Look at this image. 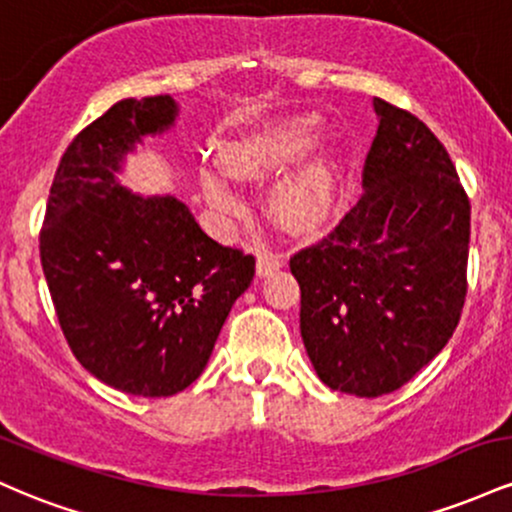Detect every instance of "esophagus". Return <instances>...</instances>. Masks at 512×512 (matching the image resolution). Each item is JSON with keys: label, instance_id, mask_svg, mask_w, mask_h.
<instances>
[{"label": "esophagus", "instance_id": "obj_1", "mask_svg": "<svg viewBox=\"0 0 512 512\" xmlns=\"http://www.w3.org/2000/svg\"><path fill=\"white\" fill-rule=\"evenodd\" d=\"M284 267V257L274 250H260L257 252V276H267Z\"/></svg>", "mask_w": 512, "mask_h": 512}]
</instances>
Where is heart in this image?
Returning <instances> with one entry per match:
<instances>
[{
	"instance_id": "1",
	"label": "heart",
	"mask_w": 512,
	"mask_h": 512,
	"mask_svg": "<svg viewBox=\"0 0 512 512\" xmlns=\"http://www.w3.org/2000/svg\"><path fill=\"white\" fill-rule=\"evenodd\" d=\"M322 132V120L317 115L293 117L279 125L264 127L223 149V166L228 175L238 180H262L264 175L276 173L289 163L298 161L317 144ZM339 163L332 156L315 158L296 175L281 182L274 192V211L286 226L313 228L327 216L337 192ZM202 192L207 202L221 214H236L240 209L238 197L219 175L204 170Z\"/></svg>"
}]
</instances>
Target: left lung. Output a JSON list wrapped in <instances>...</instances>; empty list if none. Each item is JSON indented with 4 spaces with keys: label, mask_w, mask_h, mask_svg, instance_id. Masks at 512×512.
<instances>
[{
    "label": "left lung",
    "mask_w": 512,
    "mask_h": 512,
    "mask_svg": "<svg viewBox=\"0 0 512 512\" xmlns=\"http://www.w3.org/2000/svg\"><path fill=\"white\" fill-rule=\"evenodd\" d=\"M373 108L361 199L289 262L317 378L356 397L390 395L431 363L467 296L469 199L448 151L416 115Z\"/></svg>",
    "instance_id": "left-lung-1"
}]
</instances>
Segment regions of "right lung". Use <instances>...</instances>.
Masks as SVG:
<instances>
[{
	"label": "right lung",
	"instance_id": "right-lung-1",
	"mask_svg": "<svg viewBox=\"0 0 512 512\" xmlns=\"http://www.w3.org/2000/svg\"><path fill=\"white\" fill-rule=\"evenodd\" d=\"M175 117L170 96L125 98L81 129L40 231V262L76 361L139 397L195 383L255 276V257L211 240L180 199L134 195L117 182L125 156Z\"/></svg>",
	"mask_w": 512,
	"mask_h": 512
}]
</instances>
